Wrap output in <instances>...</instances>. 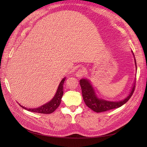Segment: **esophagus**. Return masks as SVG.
<instances>
[{
  "label": "esophagus",
  "mask_w": 147,
  "mask_h": 147,
  "mask_svg": "<svg viewBox=\"0 0 147 147\" xmlns=\"http://www.w3.org/2000/svg\"><path fill=\"white\" fill-rule=\"evenodd\" d=\"M86 74V73L85 70L84 69H80L77 71V72L76 73V76L78 77H82L84 75H85Z\"/></svg>",
  "instance_id": "34e87169"
}]
</instances>
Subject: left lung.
Instances as JSON below:
<instances>
[{"mask_svg": "<svg viewBox=\"0 0 147 147\" xmlns=\"http://www.w3.org/2000/svg\"><path fill=\"white\" fill-rule=\"evenodd\" d=\"M134 55V54H133ZM135 64L137 67L136 61L135 59ZM80 84L82 88V96L83 98L84 101V103L89 108L91 109L94 112L97 113L106 112L112 109H115L124 105L125 103L129 100L133 94V92H134L135 89V84L132 88V90L126 99L121 101L119 102H111V101H107L105 100H102L100 99L97 98L96 96L95 92L93 90L91 84L90 82L85 79H82L80 80Z\"/></svg>", "mask_w": 147, "mask_h": 147, "instance_id": "1", "label": "left lung"}]
</instances>
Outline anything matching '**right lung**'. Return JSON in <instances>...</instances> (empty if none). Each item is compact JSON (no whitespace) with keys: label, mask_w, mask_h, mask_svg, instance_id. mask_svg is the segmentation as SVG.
<instances>
[{"label":"right lung","mask_w":147,"mask_h":147,"mask_svg":"<svg viewBox=\"0 0 147 147\" xmlns=\"http://www.w3.org/2000/svg\"><path fill=\"white\" fill-rule=\"evenodd\" d=\"M65 82V78L64 79L62 80V81L59 83V85L58 88H57V92L56 93V94L55 97H53V99L48 102L47 104H45V105H43L41 107H40L38 108L37 109H26V107H24L23 106H21V107H23V109L27 110L28 111H30V112H35V113H44V114H50L53 113V112H55V110L59 106L61 102V99L62 97H63V84Z\"/></svg>","instance_id":"1"}]
</instances>
